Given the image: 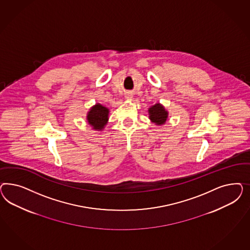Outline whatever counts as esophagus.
Here are the masks:
<instances>
[{"instance_id": "34e87169", "label": "esophagus", "mask_w": 250, "mask_h": 250, "mask_svg": "<svg viewBox=\"0 0 250 250\" xmlns=\"http://www.w3.org/2000/svg\"><path fill=\"white\" fill-rule=\"evenodd\" d=\"M125 99H132L133 97V95H132V93L130 92V91H127V92H125Z\"/></svg>"}]
</instances>
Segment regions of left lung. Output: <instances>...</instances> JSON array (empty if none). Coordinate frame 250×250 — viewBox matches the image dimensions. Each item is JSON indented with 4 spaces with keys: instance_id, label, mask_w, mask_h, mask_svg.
I'll use <instances>...</instances> for the list:
<instances>
[{
    "instance_id": "left-lung-1",
    "label": "left lung",
    "mask_w": 250,
    "mask_h": 250,
    "mask_svg": "<svg viewBox=\"0 0 250 250\" xmlns=\"http://www.w3.org/2000/svg\"><path fill=\"white\" fill-rule=\"evenodd\" d=\"M149 113V118L153 123L156 125H163L165 124L167 118V113L165 111L164 107L160 105L159 104H157L155 105L152 106L148 110Z\"/></svg>"
}]
</instances>
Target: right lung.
<instances>
[{
    "mask_svg": "<svg viewBox=\"0 0 250 250\" xmlns=\"http://www.w3.org/2000/svg\"><path fill=\"white\" fill-rule=\"evenodd\" d=\"M108 114L109 110L106 107L97 104L90 110L87 115V120L93 129L102 130L108 121Z\"/></svg>",
    "mask_w": 250,
    "mask_h": 250,
    "instance_id": "add662e5",
    "label": "right lung"
}]
</instances>
